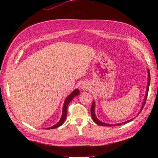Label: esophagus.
<instances>
[{
  "label": "esophagus",
  "mask_w": 158,
  "mask_h": 158,
  "mask_svg": "<svg viewBox=\"0 0 158 158\" xmlns=\"http://www.w3.org/2000/svg\"><path fill=\"white\" fill-rule=\"evenodd\" d=\"M80 88L81 89H82V90L84 91H86V90H88L89 89V85L87 83L85 82H83L80 84Z\"/></svg>",
  "instance_id": "1"
}]
</instances>
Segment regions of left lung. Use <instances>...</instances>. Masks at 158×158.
<instances>
[{"instance_id":"obj_1","label":"left lung","mask_w":158,"mask_h":158,"mask_svg":"<svg viewBox=\"0 0 158 158\" xmlns=\"http://www.w3.org/2000/svg\"><path fill=\"white\" fill-rule=\"evenodd\" d=\"M148 71V84H147V87H146V95H145V97L144 99V102H143V103L142 105V107L140 108V112L139 113L141 112V111L142 110L143 107H144V104L146 103V99H147V96H148V89H149V86H150V70L149 69H147ZM95 101H93V103H92V107H91V114H92V117L93 118V121H94L95 123H96L97 125H99L100 126H105V127H116V126H119V125H121L122 124H126L128 122L131 121L132 119L135 118V117L132 118V119H130V120H128L127 121H125V122H123L121 123H117V124H109V123H103L101 121H99V119L97 118L96 115H95ZM138 113V114H139Z\"/></svg>"}]
</instances>
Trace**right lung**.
Instances as JSON below:
<instances>
[{
	"instance_id": "obj_1",
	"label": "right lung",
	"mask_w": 158,
	"mask_h": 158,
	"mask_svg": "<svg viewBox=\"0 0 158 158\" xmlns=\"http://www.w3.org/2000/svg\"><path fill=\"white\" fill-rule=\"evenodd\" d=\"M80 93V90L79 89L76 88L75 89L73 92H72L71 94L70 95H69L64 100V102L63 104V111H62V116L60 117V119L59 120V121L57 123L56 125L52 126L51 127L49 128H47L46 129H53V128H58L60 126H61L63 125V123L64 122L66 115H67V107H68V105L69 104V103L72 101V99H73L74 97L77 96V95H79Z\"/></svg>"
}]
</instances>
